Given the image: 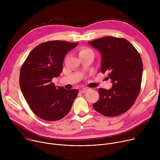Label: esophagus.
<instances>
[{
    "mask_svg": "<svg viewBox=\"0 0 160 160\" xmlns=\"http://www.w3.org/2000/svg\"><path fill=\"white\" fill-rule=\"evenodd\" d=\"M88 90V88H82L80 90V92H81V93H85V92H86Z\"/></svg>",
    "mask_w": 160,
    "mask_h": 160,
    "instance_id": "34e87169",
    "label": "esophagus"
}]
</instances>
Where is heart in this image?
<instances>
[{
	"label": "heart",
	"instance_id": "1",
	"mask_svg": "<svg viewBox=\"0 0 160 160\" xmlns=\"http://www.w3.org/2000/svg\"><path fill=\"white\" fill-rule=\"evenodd\" d=\"M89 53H93V51L88 48H82L79 52V56L82 54H86ZM94 54V53H93Z\"/></svg>",
	"mask_w": 160,
	"mask_h": 160
}]
</instances>
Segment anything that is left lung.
Returning <instances> with one entry per match:
<instances>
[{
	"label": "left lung",
	"instance_id": "8db88e82",
	"mask_svg": "<svg viewBox=\"0 0 160 160\" xmlns=\"http://www.w3.org/2000/svg\"><path fill=\"white\" fill-rule=\"evenodd\" d=\"M88 43L100 52L101 71L109 73L112 83L109 90L98 89L99 99L93 107L106 117L122 115L139 96L143 71L141 57L133 45L123 38L104 37Z\"/></svg>",
	"mask_w": 160,
	"mask_h": 160
}]
</instances>
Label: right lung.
Wrapping results in <instances>:
<instances>
[{
	"mask_svg": "<svg viewBox=\"0 0 160 160\" xmlns=\"http://www.w3.org/2000/svg\"><path fill=\"white\" fill-rule=\"evenodd\" d=\"M78 42L52 40L42 43L29 54L22 64L19 86L32 111L38 118L57 121L70 111L78 95L77 89L56 87L52 79L62 71V62L67 53Z\"/></svg>",
	"mask_w": 160,
	"mask_h": 160,
	"instance_id": "add662e5",
	"label": "right lung"
}]
</instances>
